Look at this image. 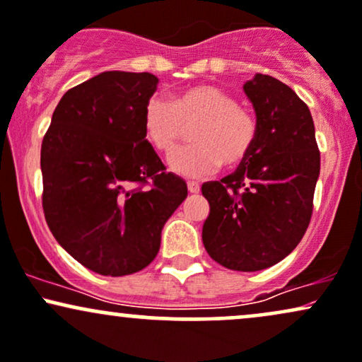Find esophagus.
Wrapping results in <instances>:
<instances>
[{
  "label": "esophagus",
  "mask_w": 362,
  "mask_h": 362,
  "mask_svg": "<svg viewBox=\"0 0 362 362\" xmlns=\"http://www.w3.org/2000/svg\"><path fill=\"white\" fill-rule=\"evenodd\" d=\"M187 189H189L190 194H199L200 185L197 184V182H189V184H187Z\"/></svg>",
  "instance_id": "obj_1"
}]
</instances>
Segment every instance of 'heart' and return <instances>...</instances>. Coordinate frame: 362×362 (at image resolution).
<instances>
[{
  "mask_svg": "<svg viewBox=\"0 0 362 362\" xmlns=\"http://www.w3.org/2000/svg\"><path fill=\"white\" fill-rule=\"evenodd\" d=\"M194 126V145L180 148L168 163L180 175L200 178L241 165L255 146L258 124L250 110L229 90L199 84L173 95L172 103L151 98L143 112V129L156 150L168 155Z\"/></svg>",
  "mask_w": 362,
  "mask_h": 362,
  "instance_id": "1",
  "label": "heart"
}]
</instances>
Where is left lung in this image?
<instances>
[{
  "instance_id": "1",
  "label": "left lung",
  "mask_w": 362,
  "mask_h": 362,
  "mask_svg": "<svg viewBox=\"0 0 362 362\" xmlns=\"http://www.w3.org/2000/svg\"><path fill=\"white\" fill-rule=\"evenodd\" d=\"M245 93L256 111L258 134L236 172L202 185L211 206L202 241L224 268L258 272L302 241L313 211L320 151L308 106L293 89L256 74Z\"/></svg>"
}]
</instances>
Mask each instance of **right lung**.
Wrapping results in <instances>:
<instances>
[{
    "label": "right lung",
    "instance_id": "obj_1",
    "mask_svg": "<svg viewBox=\"0 0 362 362\" xmlns=\"http://www.w3.org/2000/svg\"><path fill=\"white\" fill-rule=\"evenodd\" d=\"M158 79L148 72H103L57 104L42 141L45 221L74 259L104 276L146 268L162 229L187 197L143 129Z\"/></svg>",
    "mask_w": 362,
    "mask_h": 362
}]
</instances>
